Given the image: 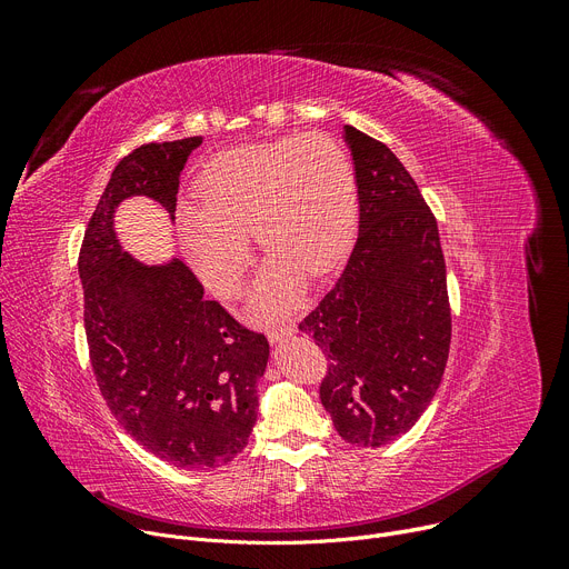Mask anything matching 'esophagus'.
Masks as SVG:
<instances>
[{"mask_svg": "<svg viewBox=\"0 0 569 569\" xmlns=\"http://www.w3.org/2000/svg\"><path fill=\"white\" fill-rule=\"evenodd\" d=\"M295 330H297V327H295L292 322H290V325H281V327H277V330H269V332H267V339H269V343H279V341L292 337Z\"/></svg>", "mask_w": 569, "mask_h": 569, "instance_id": "34e87169", "label": "esophagus"}]
</instances>
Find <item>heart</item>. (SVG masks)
Returning a JSON list of instances; mask_svg holds the SVG:
<instances>
[{
	"label": "heart",
	"mask_w": 569,
	"mask_h": 569,
	"mask_svg": "<svg viewBox=\"0 0 569 569\" xmlns=\"http://www.w3.org/2000/svg\"><path fill=\"white\" fill-rule=\"evenodd\" d=\"M200 204L177 207L184 253L204 286L230 297L251 258L249 234L272 256L253 290L262 316L286 313L300 274L343 260L357 228V189L346 149L327 133L228 149L198 174Z\"/></svg>",
	"instance_id": "b5f03b06"
}]
</instances>
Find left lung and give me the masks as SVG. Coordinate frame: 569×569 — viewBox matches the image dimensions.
I'll return each instance as SVG.
<instances>
[{
    "label": "left lung",
    "mask_w": 569,
    "mask_h": 569,
    "mask_svg": "<svg viewBox=\"0 0 569 569\" xmlns=\"http://www.w3.org/2000/svg\"><path fill=\"white\" fill-rule=\"evenodd\" d=\"M360 234L337 286L300 322L327 352L320 401L357 447L403 436L429 408L450 355L452 313L438 223L392 149L343 129Z\"/></svg>",
    "instance_id": "8db88e82"
}]
</instances>
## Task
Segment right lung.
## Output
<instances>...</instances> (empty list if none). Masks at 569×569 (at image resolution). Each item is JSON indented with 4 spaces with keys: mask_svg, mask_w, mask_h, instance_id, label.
Returning a JSON list of instances; mask_svg holds the SVG:
<instances>
[{
    "mask_svg": "<svg viewBox=\"0 0 569 569\" xmlns=\"http://www.w3.org/2000/svg\"><path fill=\"white\" fill-rule=\"evenodd\" d=\"M200 142H149L119 161L78 258L89 360L110 412L147 452L189 470L223 466L247 447L269 343L204 300L179 258L147 264L124 251L114 209L144 196L174 221L179 174Z\"/></svg>",
    "mask_w": 569,
    "mask_h": 569,
    "instance_id": "1",
    "label": "right lung"
}]
</instances>
